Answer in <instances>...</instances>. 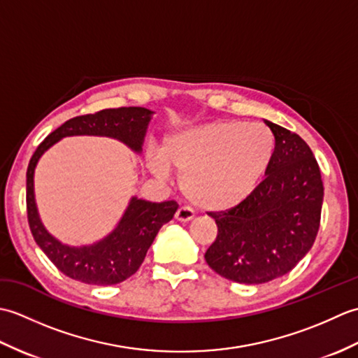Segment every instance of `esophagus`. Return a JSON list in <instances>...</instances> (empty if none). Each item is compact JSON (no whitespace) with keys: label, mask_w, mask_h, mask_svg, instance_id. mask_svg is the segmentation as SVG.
Here are the masks:
<instances>
[{"label":"esophagus","mask_w":358,"mask_h":358,"mask_svg":"<svg viewBox=\"0 0 358 358\" xmlns=\"http://www.w3.org/2000/svg\"><path fill=\"white\" fill-rule=\"evenodd\" d=\"M194 218V210L187 206H181L178 208V210L175 212V220H178V222H191Z\"/></svg>","instance_id":"esophagus-1"}]
</instances>
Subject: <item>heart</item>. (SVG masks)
<instances>
[{"instance_id": "1", "label": "heart", "mask_w": 358, "mask_h": 358, "mask_svg": "<svg viewBox=\"0 0 358 358\" xmlns=\"http://www.w3.org/2000/svg\"><path fill=\"white\" fill-rule=\"evenodd\" d=\"M275 138L262 123L214 121L175 132L150 162L152 171L181 173V191L195 206H237L260 185L272 162Z\"/></svg>"}]
</instances>
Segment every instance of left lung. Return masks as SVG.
Here are the masks:
<instances>
[{
	"label": "left lung",
	"instance_id": "8db88e82",
	"mask_svg": "<svg viewBox=\"0 0 358 358\" xmlns=\"http://www.w3.org/2000/svg\"><path fill=\"white\" fill-rule=\"evenodd\" d=\"M275 150L264 180L237 206L209 212L218 234L204 254L218 275L260 285L285 275L313 248L323 204L320 167L306 141L271 121Z\"/></svg>",
	"mask_w": 358,
	"mask_h": 358
}]
</instances>
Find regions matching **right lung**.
<instances>
[{"mask_svg": "<svg viewBox=\"0 0 358 358\" xmlns=\"http://www.w3.org/2000/svg\"><path fill=\"white\" fill-rule=\"evenodd\" d=\"M152 113L154 112L144 108H118L71 118L45 136L30 158L26 175L30 231L36 245L64 275L81 283L98 286L117 285L134 275L158 231L173 218L178 204L175 201L152 203L132 196L118 226L108 237L90 246H67L45 231L38 215L34 194V173L38 159L57 141L72 135L110 136L123 141L132 150L141 152Z\"/></svg>", "mask_w": 358, "mask_h": 358, "instance_id": "right-lung-1", "label": "right lung"}]
</instances>
